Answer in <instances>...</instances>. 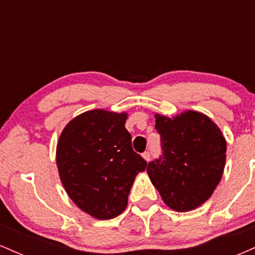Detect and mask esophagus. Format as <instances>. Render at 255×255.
<instances>
[{"label":"esophagus","mask_w":255,"mask_h":255,"mask_svg":"<svg viewBox=\"0 0 255 255\" xmlns=\"http://www.w3.org/2000/svg\"><path fill=\"white\" fill-rule=\"evenodd\" d=\"M142 157H144V159L146 160V162H148V160L151 159V152H148V151L144 152V153H142Z\"/></svg>","instance_id":"34e87169"}]
</instances>
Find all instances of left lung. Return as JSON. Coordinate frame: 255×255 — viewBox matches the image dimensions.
<instances>
[{"label":"left lung","instance_id":"1","mask_svg":"<svg viewBox=\"0 0 255 255\" xmlns=\"http://www.w3.org/2000/svg\"><path fill=\"white\" fill-rule=\"evenodd\" d=\"M154 118L162 156L148 163L151 182L170 209H197L211 197L223 175L225 137L211 119L198 111Z\"/></svg>","mask_w":255,"mask_h":255}]
</instances>
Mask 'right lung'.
I'll return each mask as SVG.
<instances>
[{"label": "right lung", "mask_w": 255, "mask_h": 255, "mask_svg": "<svg viewBox=\"0 0 255 255\" xmlns=\"http://www.w3.org/2000/svg\"><path fill=\"white\" fill-rule=\"evenodd\" d=\"M126 120L127 113L86 111L64 127L57 142L56 164L67 194L97 219L125 211L135 176L147 166L133 151Z\"/></svg>", "instance_id": "1"}]
</instances>
